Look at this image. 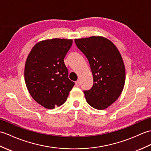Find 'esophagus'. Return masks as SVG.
I'll return each mask as SVG.
<instances>
[{
  "label": "esophagus",
  "instance_id": "esophagus-1",
  "mask_svg": "<svg viewBox=\"0 0 151 151\" xmlns=\"http://www.w3.org/2000/svg\"><path fill=\"white\" fill-rule=\"evenodd\" d=\"M76 86H78V87L80 86V81H77L76 82Z\"/></svg>",
  "mask_w": 151,
  "mask_h": 151
}]
</instances>
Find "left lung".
<instances>
[{"label": "left lung", "instance_id": "8db88e82", "mask_svg": "<svg viewBox=\"0 0 151 151\" xmlns=\"http://www.w3.org/2000/svg\"><path fill=\"white\" fill-rule=\"evenodd\" d=\"M76 45L88 59L93 79L91 89L85 90L86 102L103 110L114 103L125 82V68L121 53L114 44L101 36L76 39Z\"/></svg>", "mask_w": 151, "mask_h": 151}]
</instances>
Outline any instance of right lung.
Returning a JSON list of instances; mask_svg holds the SVG:
<instances>
[{"instance_id":"obj_1","label":"right lung","mask_w":151,"mask_h":151,"mask_svg":"<svg viewBox=\"0 0 151 151\" xmlns=\"http://www.w3.org/2000/svg\"><path fill=\"white\" fill-rule=\"evenodd\" d=\"M72 39H52L33 46L26 61L24 80L30 95L46 109L65 103L74 82L68 78L64 58Z\"/></svg>"}]
</instances>
